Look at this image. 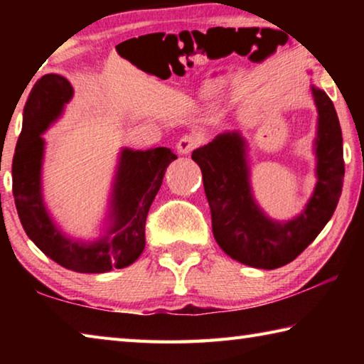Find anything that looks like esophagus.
I'll return each instance as SVG.
<instances>
[{
  "label": "esophagus",
  "mask_w": 364,
  "mask_h": 364,
  "mask_svg": "<svg viewBox=\"0 0 364 364\" xmlns=\"http://www.w3.org/2000/svg\"><path fill=\"white\" fill-rule=\"evenodd\" d=\"M199 144H200L199 134L189 133V134H184V136H181V139L178 141L176 149L180 154H189V152H193V149H196Z\"/></svg>",
  "instance_id": "esophagus-1"
}]
</instances>
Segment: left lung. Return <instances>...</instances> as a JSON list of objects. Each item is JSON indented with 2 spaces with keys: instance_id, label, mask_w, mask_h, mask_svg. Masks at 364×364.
I'll use <instances>...</instances> for the list:
<instances>
[{
  "instance_id": "left-lung-1",
  "label": "left lung",
  "mask_w": 364,
  "mask_h": 364,
  "mask_svg": "<svg viewBox=\"0 0 364 364\" xmlns=\"http://www.w3.org/2000/svg\"><path fill=\"white\" fill-rule=\"evenodd\" d=\"M318 107V183L310 202L287 223L264 217L250 193L245 143L237 133L218 134L193 152L202 170L212 213V231L225 254L254 268L274 269L295 260L315 241L334 213L342 194L345 164L342 130L334 104L311 88Z\"/></svg>"
}]
</instances>
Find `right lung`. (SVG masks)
<instances>
[{
	"label": "right lung",
	"mask_w": 364,
	"mask_h": 364,
	"mask_svg": "<svg viewBox=\"0 0 364 364\" xmlns=\"http://www.w3.org/2000/svg\"><path fill=\"white\" fill-rule=\"evenodd\" d=\"M72 95V85L58 73L43 75L33 85L12 159V194L23 230L43 254L77 273H107L128 267L143 254L147 213L162 186L165 170L176 156L168 147L123 149L112 193V226L107 236L93 244L64 237L43 205L40 173L45 141L40 134L58 119Z\"/></svg>",
	"instance_id": "obj_1"
}]
</instances>
